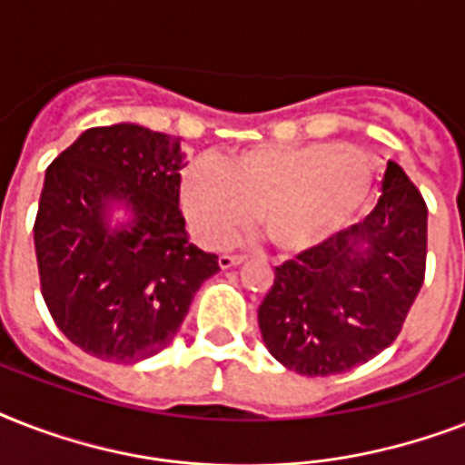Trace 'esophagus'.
Returning a JSON list of instances; mask_svg holds the SVG:
<instances>
[{"label": "esophagus", "mask_w": 465, "mask_h": 465, "mask_svg": "<svg viewBox=\"0 0 465 465\" xmlns=\"http://www.w3.org/2000/svg\"><path fill=\"white\" fill-rule=\"evenodd\" d=\"M246 262V255H219V268L229 270V268H239Z\"/></svg>", "instance_id": "esophagus-1"}]
</instances>
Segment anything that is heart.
I'll return each instance as SVG.
<instances>
[{
  "label": "heart",
  "mask_w": 465,
  "mask_h": 465,
  "mask_svg": "<svg viewBox=\"0 0 465 465\" xmlns=\"http://www.w3.org/2000/svg\"><path fill=\"white\" fill-rule=\"evenodd\" d=\"M374 163L361 149L332 144H258L219 166L193 161L181 203L197 239L222 246L253 217L282 253H304L342 232L367 204Z\"/></svg>",
  "instance_id": "1"
}]
</instances>
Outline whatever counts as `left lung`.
Instances as JSON below:
<instances>
[{
  "label": "left lung",
  "instance_id": "left-lung-1",
  "mask_svg": "<svg viewBox=\"0 0 465 465\" xmlns=\"http://www.w3.org/2000/svg\"><path fill=\"white\" fill-rule=\"evenodd\" d=\"M427 204L396 161L360 224L275 268L258 306L268 352L304 376L342 374L386 350L425 280Z\"/></svg>",
  "mask_w": 465,
  "mask_h": 465
}]
</instances>
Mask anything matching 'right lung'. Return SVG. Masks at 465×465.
I'll return each mask as SVG.
<instances>
[{
	"label": "right lung",
	"mask_w": 465,
	"mask_h": 465,
	"mask_svg": "<svg viewBox=\"0 0 465 465\" xmlns=\"http://www.w3.org/2000/svg\"><path fill=\"white\" fill-rule=\"evenodd\" d=\"M183 166L181 137L137 123L89 127L47 166L33 229L43 299L98 360L159 354L219 272L185 232Z\"/></svg>",
	"instance_id": "add662e5"
}]
</instances>
